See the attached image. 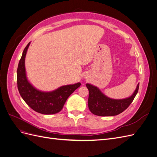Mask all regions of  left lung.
Returning <instances> with one entry per match:
<instances>
[{"label": "left lung", "instance_id": "obj_1", "mask_svg": "<svg viewBox=\"0 0 157 157\" xmlns=\"http://www.w3.org/2000/svg\"><path fill=\"white\" fill-rule=\"evenodd\" d=\"M139 85L132 96L122 99H113L105 96L96 86L86 84L88 89V107L94 115L101 117L115 116L122 113L129 107L138 92Z\"/></svg>", "mask_w": 157, "mask_h": 157}]
</instances>
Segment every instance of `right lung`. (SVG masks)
Listing matches in <instances>:
<instances>
[{
  "label": "right lung",
  "instance_id": "add662e5",
  "mask_svg": "<svg viewBox=\"0 0 157 157\" xmlns=\"http://www.w3.org/2000/svg\"><path fill=\"white\" fill-rule=\"evenodd\" d=\"M30 42L23 52L17 70V88L23 100L35 111L44 115H53L63 109L70 95L80 86V82L61 86L54 91L44 92L36 90L28 82L25 58Z\"/></svg>",
  "mask_w": 157,
  "mask_h": 157
}]
</instances>
